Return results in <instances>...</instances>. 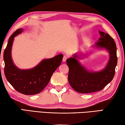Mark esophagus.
<instances>
[{"label": "esophagus", "instance_id": "1", "mask_svg": "<svg viewBox=\"0 0 125 125\" xmlns=\"http://www.w3.org/2000/svg\"><path fill=\"white\" fill-rule=\"evenodd\" d=\"M67 59V57L65 56H64V57H63V62H65V61H66Z\"/></svg>", "mask_w": 125, "mask_h": 125}]
</instances>
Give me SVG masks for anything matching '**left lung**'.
<instances>
[{"label": "left lung", "instance_id": "obj_1", "mask_svg": "<svg viewBox=\"0 0 125 125\" xmlns=\"http://www.w3.org/2000/svg\"><path fill=\"white\" fill-rule=\"evenodd\" d=\"M100 37L94 47L105 49L109 53V60L103 70L94 72L86 69L80 64L77 58H81L77 54L68 58L69 67L68 75L69 83L74 90L80 93H90L102 90L114 78L117 63V49L114 39L108 33L99 31Z\"/></svg>", "mask_w": 125, "mask_h": 125}]
</instances>
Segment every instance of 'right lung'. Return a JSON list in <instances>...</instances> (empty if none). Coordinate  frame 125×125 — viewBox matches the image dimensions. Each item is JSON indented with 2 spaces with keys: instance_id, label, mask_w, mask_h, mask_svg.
<instances>
[{
  "instance_id": "add662e5",
  "label": "right lung",
  "mask_w": 125,
  "mask_h": 125,
  "mask_svg": "<svg viewBox=\"0 0 125 125\" xmlns=\"http://www.w3.org/2000/svg\"><path fill=\"white\" fill-rule=\"evenodd\" d=\"M22 31V29H18L8 40L3 56L4 74L8 81L18 92L25 95H35L47 86L53 73L61 65L63 55L60 54L52 58L43 60L33 68H19L12 61L11 48L14 37Z\"/></svg>"
}]
</instances>
